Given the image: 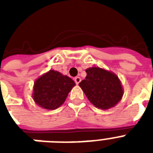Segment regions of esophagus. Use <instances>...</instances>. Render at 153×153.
I'll use <instances>...</instances> for the list:
<instances>
[{
    "mask_svg": "<svg viewBox=\"0 0 153 153\" xmlns=\"http://www.w3.org/2000/svg\"><path fill=\"white\" fill-rule=\"evenodd\" d=\"M74 82H75V83L78 85V84L81 82V78H80V77H75V78H74Z\"/></svg>",
    "mask_w": 153,
    "mask_h": 153,
    "instance_id": "esophagus-1",
    "label": "esophagus"
}]
</instances>
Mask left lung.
I'll use <instances>...</instances> for the list:
<instances>
[{
    "label": "left lung",
    "mask_w": 153,
    "mask_h": 153,
    "mask_svg": "<svg viewBox=\"0 0 153 153\" xmlns=\"http://www.w3.org/2000/svg\"><path fill=\"white\" fill-rule=\"evenodd\" d=\"M86 72V79L79 85L94 106L108 109L121 100L124 90L116 74L98 67H89Z\"/></svg>",
    "instance_id": "1"
}]
</instances>
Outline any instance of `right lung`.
Returning <instances> with one entry per match:
<instances>
[{"label":"right lung","instance_id":"right-lung-1","mask_svg":"<svg viewBox=\"0 0 153 153\" xmlns=\"http://www.w3.org/2000/svg\"><path fill=\"white\" fill-rule=\"evenodd\" d=\"M74 82L60 72L50 70L35 81L32 98L44 109L53 110L64 103Z\"/></svg>","mask_w":153,"mask_h":153}]
</instances>
